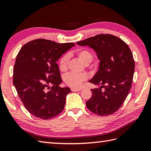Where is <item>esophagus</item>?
I'll list each match as a JSON object with an SVG mask.
<instances>
[{
	"label": "esophagus",
	"mask_w": 151,
	"mask_h": 151,
	"mask_svg": "<svg viewBox=\"0 0 151 151\" xmlns=\"http://www.w3.org/2000/svg\"><path fill=\"white\" fill-rule=\"evenodd\" d=\"M81 90H82L81 88H71V91H81Z\"/></svg>",
	"instance_id": "34e87169"
}]
</instances>
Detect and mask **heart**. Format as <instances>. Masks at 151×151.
I'll return each mask as SVG.
<instances>
[{"label":"heart","instance_id":"obj_1","mask_svg":"<svg viewBox=\"0 0 151 151\" xmlns=\"http://www.w3.org/2000/svg\"><path fill=\"white\" fill-rule=\"evenodd\" d=\"M76 56L86 65L90 64L93 60V55L89 50L86 49H81L76 52ZM69 57L68 55H64L60 59L59 62V67L61 71H65L67 69L68 63H69ZM88 79V75L86 73H69L65 76V82L69 86L79 87L81 86L83 82Z\"/></svg>","mask_w":151,"mask_h":151}]
</instances>
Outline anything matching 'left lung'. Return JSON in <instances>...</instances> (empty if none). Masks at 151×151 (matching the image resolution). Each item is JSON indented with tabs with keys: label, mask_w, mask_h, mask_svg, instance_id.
<instances>
[{
	"label": "left lung",
	"mask_w": 151,
	"mask_h": 151,
	"mask_svg": "<svg viewBox=\"0 0 151 151\" xmlns=\"http://www.w3.org/2000/svg\"><path fill=\"white\" fill-rule=\"evenodd\" d=\"M76 44L92 48L99 60L98 70L89 82L100 87L91 89L92 96L86 103L87 108L99 116L112 114L123 104L132 86L135 62L131 50L122 39L109 34Z\"/></svg>",
	"instance_id": "8db88e82"
}]
</instances>
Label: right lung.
I'll use <instances>...</instances> for the list:
<instances>
[{
  "label": "right lung",
  "mask_w": 151,
  "mask_h": 151,
  "mask_svg": "<svg viewBox=\"0 0 151 151\" xmlns=\"http://www.w3.org/2000/svg\"><path fill=\"white\" fill-rule=\"evenodd\" d=\"M75 44L37 39L25 44L16 57L13 84L25 107L37 118L48 120L61 113L69 88H61L56 62ZM51 90L48 91L50 87Z\"/></svg>",
  "instance_id": "add662e5"
}]
</instances>
